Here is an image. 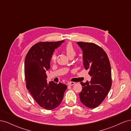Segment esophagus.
Here are the masks:
<instances>
[{
    "label": "esophagus",
    "mask_w": 131,
    "mask_h": 131,
    "mask_svg": "<svg viewBox=\"0 0 131 131\" xmlns=\"http://www.w3.org/2000/svg\"><path fill=\"white\" fill-rule=\"evenodd\" d=\"M75 84V83L74 82H69L68 83V85L69 86H73V85H74Z\"/></svg>",
    "instance_id": "esophagus-1"
}]
</instances>
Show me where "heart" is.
<instances>
[{
  "label": "heart",
  "instance_id": "obj_1",
  "mask_svg": "<svg viewBox=\"0 0 131 131\" xmlns=\"http://www.w3.org/2000/svg\"><path fill=\"white\" fill-rule=\"evenodd\" d=\"M64 50L65 51V52L67 54L69 58L75 56L76 54V51H75V49L74 48V47L73 45L72 44V43L68 42L67 43V44L64 46ZM56 59H57V56L55 54H52V56L51 57V62L52 63H54L56 61Z\"/></svg>",
  "mask_w": 131,
  "mask_h": 131
}]
</instances>
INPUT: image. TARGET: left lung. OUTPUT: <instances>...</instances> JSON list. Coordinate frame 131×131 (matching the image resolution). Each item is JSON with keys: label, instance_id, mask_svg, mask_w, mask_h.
Here are the masks:
<instances>
[{"label": "left lung", "instance_id": "obj_1", "mask_svg": "<svg viewBox=\"0 0 131 131\" xmlns=\"http://www.w3.org/2000/svg\"><path fill=\"white\" fill-rule=\"evenodd\" d=\"M83 51L84 66L89 70L90 82H81L79 93L80 101L86 106L95 108L108 94L112 84V72L109 58L101 47L92 42H77Z\"/></svg>", "mask_w": 131, "mask_h": 131}]
</instances>
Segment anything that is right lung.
<instances>
[{"label": "right lung", "mask_w": 131, "mask_h": 131, "mask_svg": "<svg viewBox=\"0 0 131 131\" xmlns=\"http://www.w3.org/2000/svg\"><path fill=\"white\" fill-rule=\"evenodd\" d=\"M64 40L39 42L28 52L25 61V75L27 89L39 105L52 110L62 101L67 86L53 81L47 83L46 70L50 68L51 57Z\"/></svg>", "instance_id": "obj_1"}]
</instances>
